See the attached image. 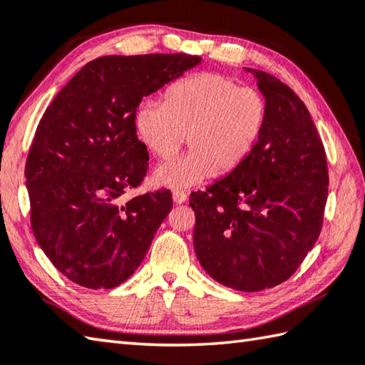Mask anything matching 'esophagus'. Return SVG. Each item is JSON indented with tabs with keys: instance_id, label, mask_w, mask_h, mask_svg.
<instances>
[{
	"instance_id": "34e87169",
	"label": "esophagus",
	"mask_w": 365,
	"mask_h": 365,
	"mask_svg": "<svg viewBox=\"0 0 365 365\" xmlns=\"http://www.w3.org/2000/svg\"><path fill=\"white\" fill-rule=\"evenodd\" d=\"M173 199H174V202H175V204H183V202H187L188 196H187V192L175 190V191L173 192Z\"/></svg>"
}]
</instances>
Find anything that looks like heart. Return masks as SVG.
Wrapping results in <instances>:
<instances>
[{"instance_id":"heart-1","label":"heart","mask_w":365,"mask_h":365,"mask_svg":"<svg viewBox=\"0 0 365 365\" xmlns=\"http://www.w3.org/2000/svg\"><path fill=\"white\" fill-rule=\"evenodd\" d=\"M266 118L267 103L258 90L223 74L201 73L173 85L164 103L142 101L135 130L158 160H169L188 139V153L155 170L156 183L185 190L237 168L252 153Z\"/></svg>"}]
</instances>
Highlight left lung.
I'll list each match as a JSON object with an SVG mask.
<instances>
[{
  "mask_svg": "<svg viewBox=\"0 0 365 365\" xmlns=\"http://www.w3.org/2000/svg\"><path fill=\"white\" fill-rule=\"evenodd\" d=\"M258 78L267 118L247 158L205 191L191 192L195 252L213 280L237 291L277 287L296 272L319 237L327 160L310 112L287 83Z\"/></svg>",
  "mask_w": 365,
  "mask_h": 365,
  "instance_id": "left-lung-1",
  "label": "left lung"
}]
</instances>
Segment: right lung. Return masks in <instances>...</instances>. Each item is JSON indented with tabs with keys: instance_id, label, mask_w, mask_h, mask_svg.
Listing matches in <instances>:
<instances>
[{
	"instance_id": "add662e5",
	"label": "right lung",
	"mask_w": 365,
	"mask_h": 365,
	"mask_svg": "<svg viewBox=\"0 0 365 365\" xmlns=\"http://www.w3.org/2000/svg\"><path fill=\"white\" fill-rule=\"evenodd\" d=\"M199 63L188 53L99 56L46 109L25 164L31 230L71 282L115 288L145 258L173 196L156 190L123 201L148 169L135 109Z\"/></svg>"
}]
</instances>
